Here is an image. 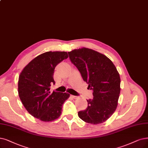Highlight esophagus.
Instances as JSON below:
<instances>
[{
    "instance_id": "obj_1",
    "label": "esophagus",
    "mask_w": 148,
    "mask_h": 148,
    "mask_svg": "<svg viewBox=\"0 0 148 148\" xmlns=\"http://www.w3.org/2000/svg\"><path fill=\"white\" fill-rule=\"evenodd\" d=\"M71 97H72V98H73V99H77V98H78V97H77V96H73V95H71Z\"/></svg>"
}]
</instances>
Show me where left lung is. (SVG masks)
Returning a JSON list of instances; mask_svg holds the SVG:
<instances>
[{
	"label": "left lung",
	"mask_w": 148,
	"mask_h": 148,
	"mask_svg": "<svg viewBox=\"0 0 148 148\" xmlns=\"http://www.w3.org/2000/svg\"><path fill=\"white\" fill-rule=\"evenodd\" d=\"M71 62L92 90V99H88V107L78 112L86 123L97 124L110 118L116 110L120 94L121 79L111 60L105 55L83 47L68 52Z\"/></svg>",
	"instance_id": "left-lung-1"
}]
</instances>
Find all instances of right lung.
<instances>
[{
  "instance_id": "right-lung-1",
  "label": "right lung",
  "mask_w": 148,
  "mask_h": 148,
  "mask_svg": "<svg viewBox=\"0 0 148 148\" xmlns=\"http://www.w3.org/2000/svg\"><path fill=\"white\" fill-rule=\"evenodd\" d=\"M68 57L66 52L43 53L33 59L19 75L20 99L27 112L42 121H52L58 118L62 105L69 97L67 92L50 90L51 86L55 84V68Z\"/></svg>"
}]
</instances>
